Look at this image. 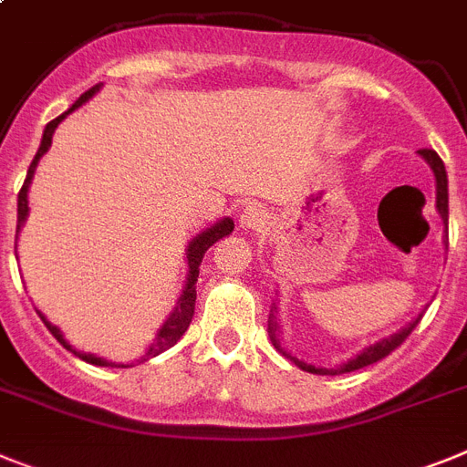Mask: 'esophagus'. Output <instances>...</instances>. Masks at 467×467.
I'll use <instances>...</instances> for the list:
<instances>
[{
	"instance_id": "1",
	"label": "esophagus",
	"mask_w": 467,
	"mask_h": 467,
	"mask_svg": "<svg viewBox=\"0 0 467 467\" xmlns=\"http://www.w3.org/2000/svg\"><path fill=\"white\" fill-rule=\"evenodd\" d=\"M266 222H269V214H266V210L262 205H245L241 210V214H238V224H241V229H262V226H266Z\"/></svg>"
}]
</instances>
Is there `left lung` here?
Returning <instances> with one entry per match:
<instances>
[{
  "label": "left lung",
  "instance_id": "obj_1",
  "mask_svg": "<svg viewBox=\"0 0 467 467\" xmlns=\"http://www.w3.org/2000/svg\"><path fill=\"white\" fill-rule=\"evenodd\" d=\"M418 155L423 158L425 162L430 165V170H432L434 174V195H437V201H434V207H437V213H440L441 222H444V245H449L446 243V224H449V179H446V170H444V162H441V158L434 150H418ZM428 306V305H425ZM425 312V309H423ZM423 312L418 314V317H413V321H409L406 326H401L397 333H392V336L382 337V340L373 342V345H368V348H364L361 352L357 354L354 358H349V361H345V364L336 366V368H321V366H312L306 364V361H302V358L293 357V354L288 352L285 348H281V340H278V333H281V321H278V302L274 300L272 302V312H269V328H266V333H269V340H272L274 348L278 349V352L283 354L285 358H290L295 366H300L302 370H306V373H317V376H342V373H352V370H358L364 368V366H370L376 364V361H380V358L388 357L392 349H397L401 345V342L409 337V333H411L413 328L418 326V321L423 318Z\"/></svg>",
  "mask_w": 467,
  "mask_h": 467
}]
</instances>
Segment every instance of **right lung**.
I'll list each match as a JSON object with an SVG mask.
<instances>
[{"label": "right lung", "instance_id": "right-lung-1", "mask_svg": "<svg viewBox=\"0 0 467 467\" xmlns=\"http://www.w3.org/2000/svg\"><path fill=\"white\" fill-rule=\"evenodd\" d=\"M103 85H97L91 87L89 91H85L82 97L78 99V101L70 106V109L66 110V113H61L58 118H54L49 122V125L44 127V134H42V143H39L37 153H35L33 162H30V167H27V177L26 182H23V189L21 193H18V224H16V241H18V234H21L23 224H26L27 219V213H30V207H27V191H30V184H33V177H35V170H37V162L39 158H42L47 150H49L51 146V137H54L56 127L61 125L63 119L67 118V115L73 113L75 109H79V106H85L87 101H89L91 97H97L99 91H101ZM231 231H234V219L231 217H222L217 219L214 224L205 226L202 231H198L193 238L189 241V245H186V281H184V290H182V295H179L177 305H174V309L170 312V317L165 318V324L158 328V333H155V340L153 345H150L149 349H146V354L141 357V361H149V358L158 357V354H162L165 349H170L172 345H177V340L186 333V328H189L191 318H193V306H195V281H198V272H201V262H202V254L207 253V248L213 245V243H217L219 238L229 236ZM37 314L42 317L44 326L49 328L51 336L56 337V340L61 342L63 348L67 349V352H73L75 357L82 358V361H87V364H94V366H109V368H130L131 364H115V361H109V358L103 357H97V354L91 352H79V349H75L70 342L66 340V336H63V330L58 328V326H54L49 321V318L44 317L42 312L37 309Z\"/></svg>", "mask_w": 467, "mask_h": 467}]
</instances>
